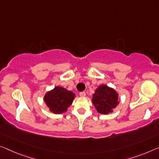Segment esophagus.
Instances as JSON below:
<instances>
[{"label": "esophagus", "instance_id": "obj_1", "mask_svg": "<svg viewBox=\"0 0 159 159\" xmlns=\"http://www.w3.org/2000/svg\"><path fill=\"white\" fill-rule=\"evenodd\" d=\"M79 95L80 97H85V92H80L79 93Z\"/></svg>", "mask_w": 159, "mask_h": 159}]
</instances>
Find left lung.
Returning a JSON list of instances; mask_svg holds the SVG:
<instances>
[{
	"label": "left lung",
	"mask_w": 159,
	"mask_h": 159,
	"mask_svg": "<svg viewBox=\"0 0 159 159\" xmlns=\"http://www.w3.org/2000/svg\"><path fill=\"white\" fill-rule=\"evenodd\" d=\"M92 101L97 111L105 115L112 112L113 108L119 103L117 92L105 85H101L98 88L93 94Z\"/></svg>",
	"instance_id": "8db88e82"
}]
</instances>
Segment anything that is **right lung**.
I'll return each instance as SVG.
<instances>
[{
	"label": "right lung",
	"instance_id": "obj_1",
	"mask_svg": "<svg viewBox=\"0 0 159 159\" xmlns=\"http://www.w3.org/2000/svg\"><path fill=\"white\" fill-rule=\"evenodd\" d=\"M75 94L64 88L57 86L48 92L44 96V101L50 110L56 114L66 112L72 104Z\"/></svg>",
	"mask_w": 159,
	"mask_h": 159
}]
</instances>
